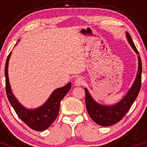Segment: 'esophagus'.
Segmentation results:
<instances>
[{
  "mask_svg": "<svg viewBox=\"0 0 147 147\" xmlns=\"http://www.w3.org/2000/svg\"><path fill=\"white\" fill-rule=\"evenodd\" d=\"M74 84L76 86H81V85H83L85 84V80H83L82 77H77L75 80Z\"/></svg>",
  "mask_w": 147,
  "mask_h": 147,
  "instance_id": "1",
  "label": "esophagus"
}]
</instances>
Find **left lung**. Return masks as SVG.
<instances>
[{"instance_id":"1","label":"left lung","mask_w":147,"mask_h":147,"mask_svg":"<svg viewBox=\"0 0 147 147\" xmlns=\"http://www.w3.org/2000/svg\"><path fill=\"white\" fill-rule=\"evenodd\" d=\"M127 37L132 49L136 51L137 54H138V51L129 33H127ZM138 71L134 84L125 97L116 105L113 106H103L98 105L88 93V90L85 88V104L87 110L90 118L97 124L107 127L116 124L124 117L128 110L130 109L131 106L139 93L141 86L142 64L140 57H138Z\"/></svg>"}]
</instances>
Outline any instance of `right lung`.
Listing matches in <instances>:
<instances>
[{"instance_id": "obj_1", "label": "right lung", "mask_w": 147, "mask_h": 147, "mask_svg": "<svg viewBox=\"0 0 147 147\" xmlns=\"http://www.w3.org/2000/svg\"><path fill=\"white\" fill-rule=\"evenodd\" d=\"M11 53L9 54L5 65V76H6V92L10 104L20 118L31 129L36 131H43L49 128L52 124L59 113L60 102L67 93L70 90L71 83L65 86L55 90L51 95L48 101L42 107L35 110H27L17 101L11 93L9 78H8V63Z\"/></svg>"}]
</instances>
